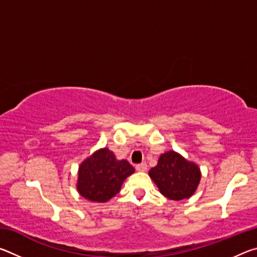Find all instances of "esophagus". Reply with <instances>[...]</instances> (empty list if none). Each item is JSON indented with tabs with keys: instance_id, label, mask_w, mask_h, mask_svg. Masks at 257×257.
Masks as SVG:
<instances>
[{
	"instance_id": "obj_1",
	"label": "esophagus",
	"mask_w": 257,
	"mask_h": 257,
	"mask_svg": "<svg viewBox=\"0 0 257 257\" xmlns=\"http://www.w3.org/2000/svg\"><path fill=\"white\" fill-rule=\"evenodd\" d=\"M136 170L137 171H141V172H144L147 170V164L145 162L143 163H139L136 165Z\"/></svg>"
}]
</instances>
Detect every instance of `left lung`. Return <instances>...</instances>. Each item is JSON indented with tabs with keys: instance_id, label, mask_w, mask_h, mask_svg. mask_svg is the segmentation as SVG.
<instances>
[{
	"instance_id": "obj_1",
	"label": "left lung",
	"mask_w": 257,
	"mask_h": 257,
	"mask_svg": "<svg viewBox=\"0 0 257 257\" xmlns=\"http://www.w3.org/2000/svg\"><path fill=\"white\" fill-rule=\"evenodd\" d=\"M149 175L161 194L173 201L190 197L201 180L197 165L173 151L161 155L158 165L151 169Z\"/></svg>"
}]
</instances>
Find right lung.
I'll use <instances>...</instances> for the list:
<instances>
[{
  "instance_id": "right-lung-1",
  "label": "right lung",
  "mask_w": 257,
  "mask_h": 257,
  "mask_svg": "<svg viewBox=\"0 0 257 257\" xmlns=\"http://www.w3.org/2000/svg\"><path fill=\"white\" fill-rule=\"evenodd\" d=\"M134 172L128 161H118L107 149L99 150L79 167L77 189L89 201L106 202L119 193L125 178Z\"/></svg>"
}]
</instances>
